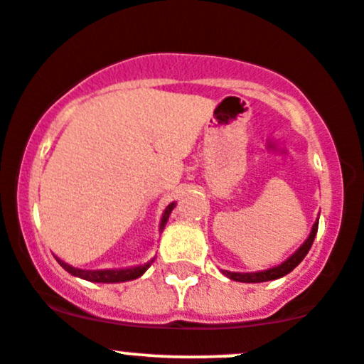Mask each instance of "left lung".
Returning a JSON list of instances; mask_svg holds the SVG:
<instances>
[{"mask_svg": "<svg viewBox=\"0 0 364 364\" xmlns=\"http://www.w3.org/2000/svg\"><path fill=\"white\" fill-rule=\"evenodd\" d=\"M317 227H319V218L316 220V223L312 225V230L309 233V237L305 239V242L298 247L296 251L289 256L288 259L281 263V265L272 267V269H267V270H259V272H230V270H221L228 279L232 281H239V282H265V281H274V279L279 277H284L286 274H289L294 267L300 265L301 259L307 256L309 250L312 247L314 239H316V233H317Z\"/></svg>", "mask_w": 364, "mask_h": 364, "instance_id": "obj_1", "label": "left lung"}]
</instances>
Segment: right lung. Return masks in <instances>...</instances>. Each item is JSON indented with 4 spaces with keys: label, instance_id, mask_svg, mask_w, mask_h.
<instances>
[{
    "label": "right lung",
    "instance_id": "right-lung-1",
    "mask_svg": "<svg viewBox=\"0 0 364 364\" xmlns=\"http://www.w3.org/2000/svg\"><path fill=\"white\" fill-rule=\"evenodd\" d=\"M174 208H176V202H171V204L167 205L166 209H164L162 218H160V228H159L160 232L166 228L167 220H169L172 209H174ZM55 259L59 262V265L63 267L66 272L75 275V277L85 279V281H90V282H106V284H112V282H125V281H132V279L141 277V275H143L148 269H150V265H151L153 259H155V258H151L150 262H146L144 265L125 267V269H102V270L76 269V267H73V265H70V263L63 262V259L57 258V256H55Z\"/></svg>",
    "mask_w": 364,
    "mask_h": 364
}]
</instances>
